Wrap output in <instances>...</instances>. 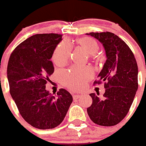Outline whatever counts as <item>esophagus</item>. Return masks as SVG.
<instances>
[{"label":"esophagus","mask_w":146,"mask_h":146,"mask_svg":"<svg viewBox=\"0 0 146 146\" xmlns=\"http://www.w3.org/2000/svg\"><path fill=\"white\" fill-rule=\"evenodd\" d=\"M81 96V95H79V94H74L73 95V99H79V97H80Z\"/></svg>","instance_id":"1"}]
</instances>
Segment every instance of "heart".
<instances>
[{"label":"heart","instance_id":"heart-1","mask_svg":"<svg viewBox=\"0 0 146 146\" xmlns=\"http://www.w3.org/2000/svg\"><path fill=\"white\" fill-rule=\"evenodd\" d=\"M79 45L89 55H93L99 50V44L91 37H83L78 40ZM72 44L68 40H63L56 47L52 54V61L57 65L67 62L72 52ZM93 76V72L89 68L73 67L70 71L61 72L63 84L72 90H79Z\"/></svg>","mask_w":146,"mask_h":146}]
</instances>
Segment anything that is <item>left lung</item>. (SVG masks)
<instances>
[{
  "instance_id": "left-lung-1",
  "label": "left lung",
  "mask_w": 146,
  "mask_h": 146,
  "mask_svg": "<svg viewBox=\"0 0 146 146\" xmlns=\"http://www.w3.org/2000/svg\"><path fill=\"white\" fill-rule=\"evenodd\" d=\"M99 40L106 51V60L94 84L104 82L106 89L100 99L90 94L92 104L87 108L89 118L94 123L112 126L125 118L138 90V65L134 54L126 43L110 32L89 33Z\"/></svg>"
}]
</instances>
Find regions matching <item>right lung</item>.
Here are the masks:
<instances>
[{
	"label": "right lung",
	"instance_id": "add662e5",
	"mask_svg": "<svg viewBox=\"0 0 146 146\" xmlns=\"http://www.w3.org/2000/svg\"><path fill=\"white\" fill-rule=\"evenodd\" d=\"M62 35L36 34L18 44L10 56L7 76L10 93L26 122L39 129H50L64 120L72 96L60 89L54 96L45 89L54 72L50 59Z\"/></svg>",
	"mask_w": 146,
	"mask_h": 146
}]
</instances>
